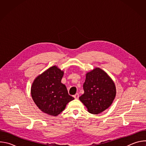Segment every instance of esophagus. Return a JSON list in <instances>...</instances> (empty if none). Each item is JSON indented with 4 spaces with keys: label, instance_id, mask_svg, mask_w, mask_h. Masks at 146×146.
I'll use <instances>...</instances> for the list:
<instances>
[{
    "label": "esophagus",
    "instance_id": "obj_1",
    "mask_svg": "<svg viewBox=\"0 0 146 146\" xmlns=\"http://www.w3.org/2000/svg\"><path fill=\"white\" fill-rule=\"evenodd\" d=\"M74 98L75 99H78V98H79V95H78V94H76L74 95Z\"/></svg>",
    "mask_w": 146,
    "mask_h": 146
}]
</instances>
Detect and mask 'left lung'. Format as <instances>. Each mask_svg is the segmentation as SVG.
<instances>
[{
	"instance_id": "obj_1",
	"label": "left lung",
	"mask_w": 146,
	"mask_h": 146,
	"mask_svg": "<svg viewBox=\"0 0 146 146\" xmlns=\"http://www.w3.org/2000/svg\"><path fill=\"white\" fill-rule=\"evenodd\" d=\"M83 89L84 94L80 96V100L88 111L94 114L107 109L116 95L114 82L105 72L98 68L86 74Z\"/></svg>"
}]
</instances>
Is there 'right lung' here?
I'll use <instances>...</instances> for the list:
<instances>
[{
	"label": "right lung",
	"mask_w": 146,
	"mask_h": 146,
	"mask_svg": "<svg viewBox=\"0 0 146 146\" xmlns=\"http://www.w3.org/2000/svg\"><path fill=\"white\" fill-rule=\"evenodd\" d=\"M63 76L64 72L54 66L36 77L32 86L31 95L34 102L39 109L50 115L59 114L67 103L74 99L61 83Z\"/></svg>",
	"instance_id": "right-lung-1"
}]
</instances>
